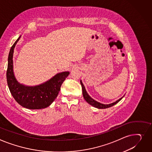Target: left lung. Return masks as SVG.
Segmentation results:
<instances>
[{"mask_svg":"<svg viewBox=\"0 0 152 152\" xmlns=\"http://www.w3.org/2000/svg\"><path fill=\"white\" fill-rule=\"evenodd\" d=\"M80 84H81L82 88H83V94L84 98L86 99V102H87L88 104H90L91 106H94V107H96V108H98V109H106V108H108V107H111V106H113L115 105V104H117L118 102H119L120 101L121 99H122L124 98V96L123 97H122L121 98H120L119 99H118L117 101H116L115 102H114V103H111V104H102V103H100L96 102V101L94 100L93 98H91V97L89 96V95L87 94V91H86V88H85V87H84V84H83L81 80H80Z\"/></svg>","mask_w":152,"mask_h":152,"instance_id":"1","label":"left lung"}]
</instances>
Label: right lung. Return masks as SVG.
Listing matches in <instances>:
<instances>
[{"label":"right lung","mask_w":152,"mask_h":152,"mask_svg":"<svg viewBox=\"0 0 152 152\" xmlns=\"http://www.w3.org/2000/svg\"><path fill=\"white\" fill-rule=\"evenodd\" d=\"M20 36L10 49L7 71V84L16 102L21 106L29 109H40L48 107L57 98L62 83L69 75L64 72L56 75L48 81L35 86H26L20 84L13 73V56L14 48Z\"/></svg>","instance_id":"right-lung-1"}]
</instances>
